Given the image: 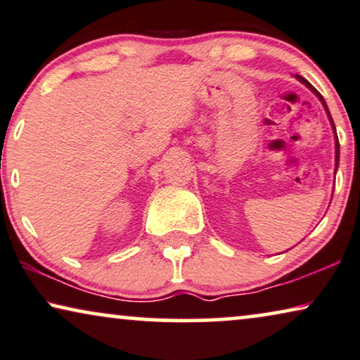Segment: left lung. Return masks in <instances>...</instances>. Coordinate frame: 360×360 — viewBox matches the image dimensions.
<instances>
[{"instance_id":"8db88e82","label":"left lung","mask_w":360,"mask_h":360,"mask_svg":"<svg viewBox=\"0 0 360 360\" xmlns=\"http://www.w3.org/2000/svg\"><path fill=\"white\" fill-rule=\"evenodd\" d=\"M295 77H296V79L300 80L301 84H304L306 87H308V89L311 90V92H313V94L316 95V97L319 98V102L323 103V107H324V110H326V113H328V118H329V122H330V127H333V131H334V145H336V167H334V174H336V171H338V167H339V140H338V135H336V124H334V122H333V117H330L329 108H328V105H326V102H324L323 95H321V94L318 92V90H316V89L313 87V85H311V84L308 82V80L304 79V77H301V75H298V74H296Z\"/></svg>"}]
</instances>
